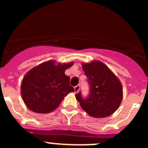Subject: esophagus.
Returning a JSON list of instances; mask_svg holds the SVG:
<instances>
[{
    "mask_svg": "<svg viewBox=\"0 0 148 148\" xmlns=\"http://www.w3.org/2000/svg\"><path fill=\"white\" fill-rule=\"evenodd\" d=\"M74 89H75V92H78V90H79V89H80V86L76 85L75 87H74Z\"/></svg>",
    "mask_w": 148,
    "mask_h": 148,
    "instance_id": "1",
    "label": "esophagus"
}]
</instances>
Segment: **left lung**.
I'll use <instances>...</instances> for the list:
<instances>
[{
  "mask_svg": "<svg viewBox=\"0 0 148 148\" xmlns=\"http://www.w3.org/2000/svg\"><path fill=\"white\" fill-rule=\"evenodd\" d=\"M87 77L90 94L86 99L81 92L75 95L78 101L89 116L104 118L118 109L123 98V89L119 78L107 65L99 61L82 64Z\"/></svg>",
  "mask_w": 148,
  "mask_h": 148,
  "instance_id": "obj_1",
  "label": "left lung"
}]
</instances>
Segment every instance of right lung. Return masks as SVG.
I'll return each mask as SVG.
<instances>
[{"label":"right lung","mask_w":148,"mask_h":148,"mask_svg":"<svg viewBox=\"0 0 148 148\" xmlns=\"http://www.w3.org/2000/svg\"><path fill=\"white\" fill-rule=\"evenodd\" d=\"M73 65L46 61L32 68L24 75L21 86L23 102L30 110L50 113L60 105L69 92H74L65 70Z\"/></svg>","instance_id":"1"}]
</instances>
